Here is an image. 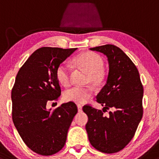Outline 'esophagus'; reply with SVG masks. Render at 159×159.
<instances>
[{"instance_id":"34e87169","label":"esophagus","mask_w":159,"mask_h":159,"mask_svg":"<svg viewBox=\"0 0 159 159\" xmlns=\"http://www.w3.org/2000/svg\"><path fill=\"white\" fill-rule=\"evenodd\" d=\"M77 109H78V111H79V112L83 111V107H82V105L78 104L77 105Z\"/></svg>"}]
</instances>
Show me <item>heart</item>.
<instances>
[{
  "instance_id": "heart-1",
  "label": "heart",
  "mask_w": 159,
  "mask_h": 159,
  "mask_svg": "<svg viewBox=\"0 0 159 159\" xmlns=\"http://www.w3.org/2000/svg\"><path fill=\"white\" fill-rule=\"evenodd\" d=\"M74 62L77 67L84 70L88 74L87 83H91L95 86H100L107 78L106 70L103 67L102 57L93 52H85L79 54L74 58ZM56 79L61 85L67 86L70 81V70L65 62L58 65L56 70ZM93 89L91 86H74L67 89L64 93V99L76 103H84L92 97Z\"/></svg>"
}]
</instances>
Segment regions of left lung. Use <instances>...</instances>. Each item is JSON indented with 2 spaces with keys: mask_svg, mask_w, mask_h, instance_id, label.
Listing matches in <instances>:
<instances>
[{
  "mask_svg": "<svg viewBox=\"0 0 159 159\" xmlns=\"http://www.w3.org/2000/svg\"><path fill=\"white\" fill-rule=\"evenodd\" d=\"M90 49L107 57L109 74L96 97L103 110L83 107L89 118L85 129L92 147L110 154L122 150L134 136L143 116V87L136 66L122 49L111 44ZM109 108L113 111L103 115Z\"/></svg>",
  "mask_w": 159,
  "mask_h": 159,
  "instance_id": "obj_1",
  "label": "left lung"
}]
</instances>
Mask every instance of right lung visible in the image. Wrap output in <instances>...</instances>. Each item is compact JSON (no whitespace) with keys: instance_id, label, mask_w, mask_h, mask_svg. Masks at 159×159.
Instances as JSON below:
<instances>
[{"instance_id":"1","label":"right lung","mask_w":159,"mask_h":159,"mask_svg":"<svg viewBox=\"0 0 159 159\" xmlns=\"http://www.w3.org/2000/svg\"><path fill=\"white\" fill-rule=\"evenodd\" d=\"M76 50L56 47L37 49L19 69L11 92L12 118L26 146L41 156H51L65 146L77 107L62 103L55 110L46 103L61 95L56 70Z\"/></svg>"}]
</instances>
